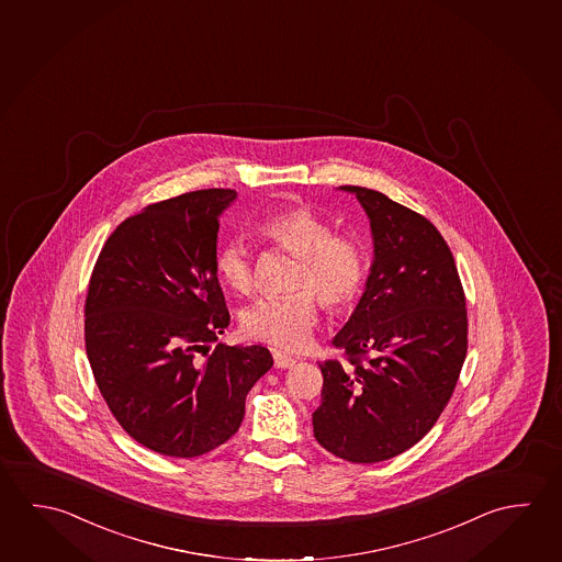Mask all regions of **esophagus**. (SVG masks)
<instances>
[{
  "instance_id": "obj_1",
  "label": "esophagus",
  "mask_w": 562,
  "mask_h": 562,
  "mask_svg": "<svg viewBox=\"0 0 562 562\" xmlns=\"http://www.w3.org/2000/svg\"><path fill=\"white\" fill-rule=\"evenodd\" d=\"M294 357L274 351V367H277V369H290V367H294Z\"/></svg>"
}]
</instances>
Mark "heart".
I'll return each instance as SVG.
<instances>
[{
	"mask_svg": "<svg viewBox=\"0 0 562 562\" xmlns=\"http://www.w3.org/2000/svg\"><path fill=\"white\" fill-rule=\"evenodd\" d=\"M258 233L297 257L292 288L282 297H265L243 314L248 337L278 349L310 344L319 314V300L331 310L351 304L364 280V252L353 237L337 235L325 218L307 207H285L268 215ZM217 272L233 292L255 290V267L245 243L228 240L217 252Z\"/></svg>",
	"mask_w": 562,
	"mask_h": 562,
	"instance_id": "1",
	"label": "heart"
}]
</instances>
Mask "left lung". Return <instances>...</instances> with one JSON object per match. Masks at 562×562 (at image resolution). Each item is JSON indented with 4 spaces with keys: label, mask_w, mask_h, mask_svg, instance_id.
Returning <instances> with one entry per match:
<instances>
[{
    "label": "left lung",
    "mask_w": 562,
    "mask_h": 562,
    "mask_svg": "<svg viewBox=\"0 0 562 562\" xmlns=\"http://www.w3.org/2000/svg\"><path fill=\"white\" fill-rule=\"evenodd\" d=\"M339 189L367 213L373 262L334 339L351 364H319L324 389L312 423L315 440L337 458L383 462L423 440L450 401L468 351L465 297L428 218L373 189Z\"/></svg>",
    "instance_id": "1"
}]
</instances>
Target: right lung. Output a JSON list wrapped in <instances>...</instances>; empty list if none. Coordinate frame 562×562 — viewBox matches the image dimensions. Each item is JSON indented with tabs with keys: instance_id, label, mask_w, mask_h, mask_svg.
<instances>
[{
	"instance_id": "right-lung-1",
	"label": "right lung",
	"mask_w": 562,
	"mask_h": 562,
	"mask_svg": "<svg viewBox=\"0 0 562 562\" xmlns=\"http://www.w3.org/2000/svg\"><path fill=\"white\" fill-rule=\"evenodd\" d=\"M235 199L233 189H203L149 205L110 235L90 278L85 341L94 381L120 426L171 458L227 442L248 391L274 364L262 345L218 344L209 353L231 324L217 233Z\"/></svg>"
}]
</instances>
